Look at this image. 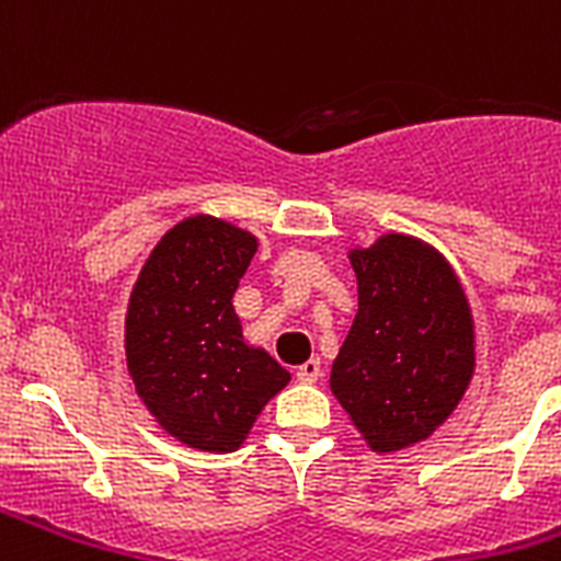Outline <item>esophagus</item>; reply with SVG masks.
Here are the masks:
<instances>
[{"label":"esophagus","instance_id":"esophagus-1","mask_svg":"<svg viewBox=\"0 0 561 561\" xmlns=\"http://www.w3.org/2000/svg\"><path fill=\"white\" fill-rule=\"evenodd\" d=\"M320 376H323V365H320V359H309L297 368V381H304V385H311V381H317Z\"/></svg>","mask_w":561,"mask_h":561}]
</instances>
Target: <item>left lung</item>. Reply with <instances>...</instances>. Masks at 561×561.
Returning a JSON list of instances; mask_svg holds the SVG:
<instances>
[{
	"label": "left lung",
	"mask_w": 561,
	"mask_h": 561,
	"mask_svg": "<svg viewBox=\"0 0 561 561\" xmlns=\"http://www.w3.org/2000/svg\"><path fill=\"white\" fill-rule=\"evenodd\" d=\"M359 311L331 365V393L370 449L430 438L474 370L472 311L453 266L410 236L351 252Z\"/></svg>",
	"instance_id": "obj_1"
}]
</instances>
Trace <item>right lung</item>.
I'll use <instances>...</instances> for the list:
<instances>
[{
  "instance_id": "right-lung-1",
  "label": "right lung",
  "mask_w": 561,
  "mask_h": 561,
  "mask_svg": "<svg viewBox=\"0 0 561 561\" xmlns=\"http://www.w3.org/2000/svg\"><path fill=\"white\" fill-rule=\"evenodd\" d=\"M255 250L241 227L191 216L153 247L128 300L134 388L160 427L193 449L241 447L266 401L289 385V370L247 345L232 309Z\"/></svg>"
}]
</instances>
